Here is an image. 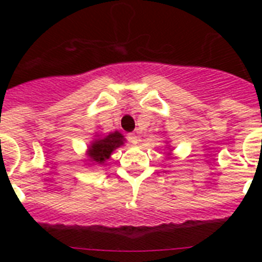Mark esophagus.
<instances>
[{"label":"esophagus","instance_id":"obj_1","mask_svg":"<svg viewBox=\"0 0 262 262\" xmlns=\"http://www.w3.org/2000/svg\"><path fill=\"white\" fill-rule=\"evenodd\" d=\"M127 139H129V141H130L132 144H137L139 143L140 137L137 133H129V135H127Z\"/></svg>","mask_w":262,"mask_h":262}]
</instances>
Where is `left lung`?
I'll list each match as a JSON object with an SVG mask.
<instances>
[{
	"mask_svg": "<svg viewBox=\"0 0 262 262\" xmlns=\"http://www.w3.org/2000/svg\"><path fill=\"white\" fill-rule=\"evenodd\" d=\"M168 149H170V148H168ZM170 155H171V152H170Z\"/></svg>",
	"mask_w": 262,
	"mask_h": 262,
	"instance_id": "obj_1",
	"label": "left lung"
}]
</instances>
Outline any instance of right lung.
I'll return each mask as SVG.
<instances>
[{"instance_id":"obj_1","label":"right lung","mask_w":262,"mask_h":262,"mask_svg":"<svg viewBox=\"0 0 262 262\" xmlns=\"http://www.w3.org/2000/svg\"><path fill=\"white\" fill-rule=\"evenodd\" d=\"M125 137H123L118 130L110 132L104 136L95 135V139L88 144L85 155L88 158V166H102L106 160L111 158V154L117 148L122 147L125 144Z\"/></svg>"}]
</instances>
